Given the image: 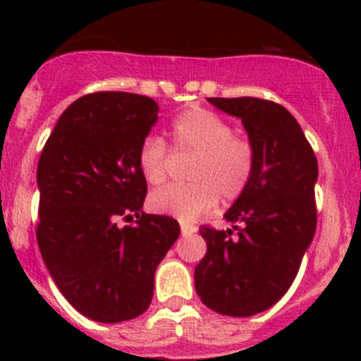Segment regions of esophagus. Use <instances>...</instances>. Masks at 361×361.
<instances>
[{"instance_id":"1","label":"esophagus","mask_w":361,"mask_h":361,"mask_svg":"<svg viewBox=\"0 0 361 361\" xmlns=\"http://www.w3.org/2000/svg\"><path fill=\"white\" fill-rule=\"evenodd\" d=\"M180 233H183V237H191L193 233H197V228H195V226L183 222V224H180Z\"/></svg>"}]
</instances>
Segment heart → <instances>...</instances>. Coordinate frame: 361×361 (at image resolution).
<instances>
[{
	"mask_svg": "<svg viewBox=\"0 0 361 361\" xmlns=\"http://www.w3.org/2000/svg\"><path fill=\"white\" fill-rule=\"evenodd\" d=\"M175 149L193 153L188 180L183 186H168L149 197V208L159 215L191 222L212 212L219 202H233L242 195L253 177L255 146L250 139L235 135L233 126L206 108H190L171 124ZM142 177L153 186L166 180L170 152L157 135L142 139L137 152Z\"/></svg>",
	"mask_w": 361,
	"mask_h": 361,
	"instance_id": "b5f03b06",
	"label": "heart"
}]
</instances>
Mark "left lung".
<instances>
[{
	"label": "left lung",
	"mask_w": 361,
	"mask_h": 361,
	"mask_svg": "<svg viewBox=\"0 0 361 361\" xmlns=\"http://www.w3.org/2000/svg\"><path fill=\"white\" fill-rule=\"evenodd\" d=\"M208 101L242 121L257 159L250 184L224 215L231 228L200 229L208 251L195 267V289L220 314L253 317L288 293L311 245L318 162L298 121L280 104Z\"/></svg>",
	"instance_id": "left-lung-1"
}]
</instances>
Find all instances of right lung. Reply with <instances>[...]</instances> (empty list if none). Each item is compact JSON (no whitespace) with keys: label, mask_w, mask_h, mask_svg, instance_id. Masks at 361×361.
Masks as SVG:
<instances>
[{"label":"right lung","mask_w":361,"mask_h":361,"mask_svg":"<svg viewBox=\"0 0 361 361\" xmlns=\"http://www.w3.org/2000/svg\"><path fill=\"white\" fill-rule=\"evenodd\" d=\"M153 99L95 92L57 121L37 162V245L57 289L101 324L148 309L155 269L178 238V222L142 212L146 178L137 164L157 123ZM137 220L119 228L116 219Z\"/></svg>","instance_id":"1"}]
</instances>
